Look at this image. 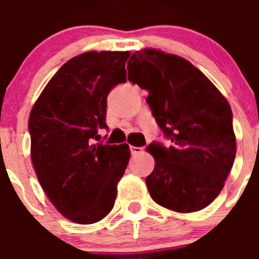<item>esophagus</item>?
<instances>
[{
	"label": "esophagus",
	"instance_id": "obj_1",
	"mask_svg": "<svg viewBox=\"0 0 259 259\" xmlns=\"http://www.w3.org/2000/svg\"><path fill=\"white\" fill-rule=\"evenodd\" d=\"M143 148H139V146H130V153L132 155H137V154L142 153Z\"/></svg>",
	"mask_w": 259,
	"mask_h": 259
}]
</instances>
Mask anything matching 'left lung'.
I'll return each mask as SVG.
<instances>
[{"instance_id": "1", "label": "left lung", "mask_w": 259, "mask_h": 259, "mask_svg": "<svg viewBox=\"0 0 259 259\" xmlns=\"http://www.w3.org/2000/svg\"><path fill=\"white\" fill-rule=\"evenodd\" d=\"M127 65V79L148 91L151 114L170 140L169 146L153 142L146 148L155 159L145 179L151 198L180 213L203 209L223 189L236 158L228 101L183 57L146 49Z\"/></svg>"}]
</instances>
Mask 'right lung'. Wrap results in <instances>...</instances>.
<instances>
[{
    "label": "right lung",
    "instance_id": "right-lung-1",
    "mask_svg": "<svg viewBox=\"0 0 259 259\" xmlns=\"http://www.w3.org/2000/svg\"><path fill=\"white\" fill-rule=\"evenodd\" d=\"M129 51L85 52L52 76L31 110V159L57 210L91 224L113 209L130 159L129 145L96 143L106 125V98L126 82Z\"/></svg>",
    "mask_w": 259,
    "mask_h": 259
}]
</instances>
